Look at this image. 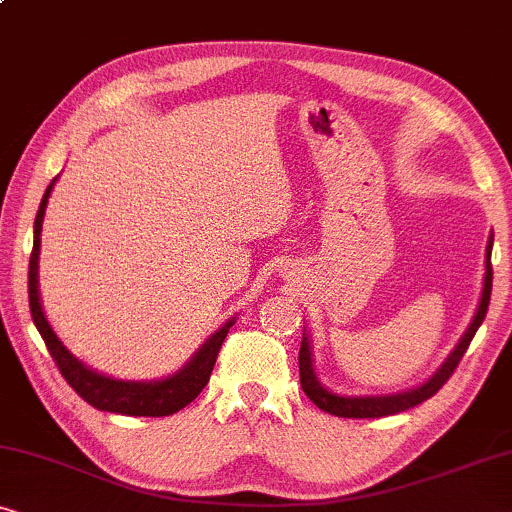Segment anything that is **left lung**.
Masks as SVG:
<instances>
[{
	"label": "left lung",
	"instance_id": "obj_1",
	"mask_svg": "<svg viewBox=\"0 0 512 512\" xmlns=\"http://www.w3.org/2000/svg\"><path fill=\"white\" fill-rule=\"evenodd\" d=\"M492 243L494 239L489 236L487 253H485V283H482V294L478 311H475L469 329L464 331V336L459 338L457 348L450 352V357L445 359L434 376H431L427 383L415 387V390L401 392V394H387V397H338V394L325 390L320 385L318 376H315L313 369V350L311 341H308V334L304 331V338H301V350H299V378H301V390L306 392V397L311 399L320 410H325L329 415L338 417H385V415H397L401 410H408L417 406V403L427 401L434 397V394L441 390V387L448 383V378L455 373L457 364L462 362L466 348L473 341L475 331L482 325L487 315L489 297H492Z\"/></svg>",
	"mask_w": 512,
	"mask_h": 512
}]
</instances>
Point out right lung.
I'll use <instances>...</instances> for the list:
<instances>
[{"mask_svg": "<svg viewBox=\"0 0 512 512\" xmlns=\"http://www.w3.org/2000/svg\"><path fill=\"white\" fill-rule=\"evenodd\" d=\"M55 181L48 185L46 194H43L41 206L37 211V220H34V248L30 255V271H27L32 320L34 325H37L41 338L46 341L50 357L55 359L57 369H60L64 380L71 385V390H76L78 397H83L90 406H95L99 410L118 413V415H132V417H164V415L178 413V410L185 408L187 403L197 399L199 392L206 387L208 378H211L215 359H218V352L222 348V341H225L227 331L234 325V320L225 322V325L215 331V334L201 345L197 355H194L181 371L162 380H150V383L115 380L88 369L83 362H78V359L64 348V343L57 338L53 327L48 325L46 315H43V308H41V299H39V248H41L39 236H41L43 213H46V204Z\"/></svg>", "mask_w": 512, "mask_h": 512, "instance_id": "add662e5", "label": "right lung"}]
</instances>
